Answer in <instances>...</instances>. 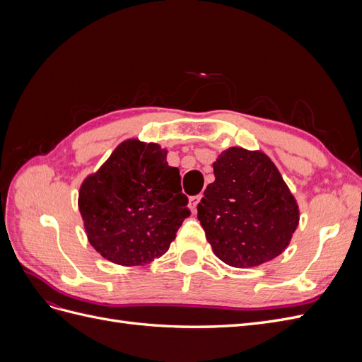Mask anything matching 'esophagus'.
<instances>
[{
	"mask_svg": "<svg viewBox=\"0 0 362 362\" xmlns=\"http://www.w3.org/2000/svg\"><path fill=\"white\" fill-rule=\"evenodd\" d=\"M201 199H202V194H196V196H192V198L189 199V202H190V210H192L193 213L196 211V208H198V205H199Z\"/></svg>",
	"mask_w": 362,
	"mask_h": 362,
	"instance_id": "1",
	"label": "esophagus"
}]
</instances>
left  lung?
<instances>
[{
    "instance_id": "left-lung-1",
    "label": "left lung",
    "mask_w": 362,
    "mask_h": 362,
    "mask_svg": "<svg viewBox=\"0 0 362 362\" xmlns=\"http://www.w3.org/2000/svg\"><path fill=\"white\" fill-rule=\"evenodd\" d=\"M214 182L198 218L225 264L257 267L282 254L299 225V206L278 168L261 151L233 146L213 163Z\"/></svg>"
}]
</instances>
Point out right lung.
<instances>
[{
	"instance_id": "1",
	"label": "right lung",
	"mask_w": 362,
	"mask_h": 362,
	"mask_svg": "<svg viewBox=\"0 0 362 362\" xmlns=\"http://www.w3.org/2000/svg\"><path fill=\"white\" fill-rule=\"evenodd\" d=\"M157 144L129 139L87 177L78 208L90 245L120 266H144L166 254L185 217L178 168Z\"/></svg>"
}]
</instances>
